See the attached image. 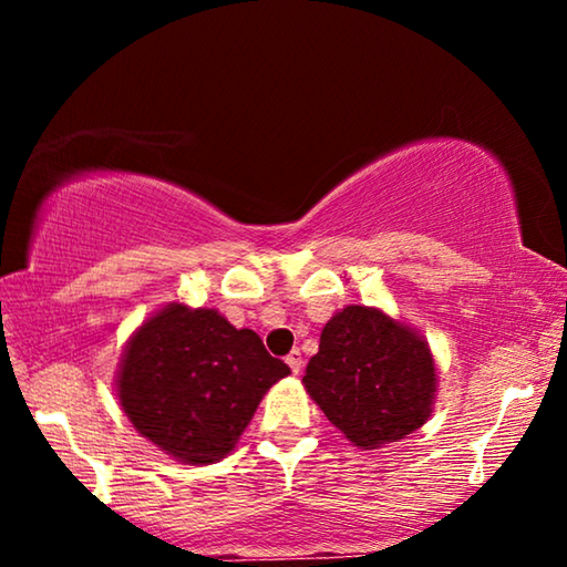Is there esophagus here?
<instances>
[{
  "label": "esophagus",
  "instance_id": "1",
  "mask_svg": "<svg viewBox=\"0 0 567 567\" xmlns=\"http://www.w3.org/2000/svg\"><path fill=\"white\" fill-rule=\"evenodd\" d=\"M287 364H290V370L295 372V375H300V372H302V364H305V360H302V352H300V350H292L290 354H287Z\"/></svg>",
  "mask_w": 567,
  "mask_h": 567
}]
</instances>
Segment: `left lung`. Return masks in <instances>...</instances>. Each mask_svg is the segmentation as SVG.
<instances>
[{
  "label": "left lung",
  "instance_id": "obj_1",
  "mask_svg": "<svg viewBox=\"0 0 567 567\" xmlns=\"http://www.w3.org/2000/svg\"><path fill=\"white\" fill-rule=\"evenodd\" d=\"M302 385L352 445L378 450L425 425L437 368L415 328L380 307L348 305L322 328Z\"/></svg>",
  "mask_w": 567,
  "mask_h": 567
}]
</instances>
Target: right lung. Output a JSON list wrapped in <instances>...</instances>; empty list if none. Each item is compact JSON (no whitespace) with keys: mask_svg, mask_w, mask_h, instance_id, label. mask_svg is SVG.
Returning a JSON list of instances; mask_svg holds the SVG:
<instances>
[{"mask_svg":"<svg viewBox=\"0 0 567 567\" xmlns=\"http://www.w3.org/2000/svg\"><path fill=\"white\" fill-rule=\"evenodd\" d=\"M290 375L260 334L213 307L169 302L124 344L117 400L134 430L185 465L233 453L265 392Z\"/></svg>","mask_w":567,"mask_h":567,"instance_id":"right-lung-1","label":"right lung"}]
</instances>
